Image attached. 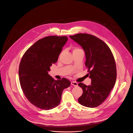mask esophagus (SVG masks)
<instances>
[{
    "label": "esophagus",
    "mask_w": 133,
    "mask_h": 133,
    "mask_svg": "<svg viewBox=\"0 0 133 133\" xmlns=\"http://www.w3.org/2000/svg\"><path fill=\"white\" fill-rule=\"evenodd\" d=\"M71 84L75 86V87H76L77 85V83L76 82H75V81H72L71 82Z\"/></svg>",
    "instance_id": "34e87169"
}]
</instances>
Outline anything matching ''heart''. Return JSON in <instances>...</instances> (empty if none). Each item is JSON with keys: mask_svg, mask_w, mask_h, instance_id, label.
<instances>
[{"mask_svg": "<svg viewBox=\"0 0 133 133\" xmlns=\"http://www.w3.org/2000/svg\"><path fill=\"white\" fill-rule=\"evenodd\" d=\"M80 50H81V49H80L79 48H75L73 49V52H77V51H80Z\"/></svg>", "mask_w": 133, "mask_h": 133, "instance_id": "b5f03b06", "label": "heart"}]
</instances>
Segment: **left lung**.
Instances as JSON below:
<instances>
[{
	"label": "left lung",
	"mask_w": 133,
	"mask_h": 133,
	"mask_svg": "<svg viewBox=\"0 0 133 133\" xmlns=\"http://www.w3.org/2000/svg\"><path fill=\"white\" fill-rule=\"evenodd\" d=\"M69 37L77 42L85 54L87 74L91 84L79 83L83 90L78 103L88 108H96L108 98L117 78L116 61L108 45L102 40L88 34H77Z\"/></svg>",
	"instance_id": "left-lung-1"
}]
</instances>
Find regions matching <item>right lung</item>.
I'll list each match as a JSON object with an SVG mask.
<instances>
[{
    "instance_id": "right-lung-1",
    "label": "right lung",
    "mask_w": 133,
    "mask_h": 133,
    "mask_svg": "<svg viewBox=\"0 0 133 133\" xmlns=\"http://www.w3.org/2000/svg\"><path fill=\"white\" fill-rule=\"evenodd\" d=\"M67 40V36L43 38L34 44L22 57L19 69L21 89L30 103L38 108L49 110L57 107L63 90L70 85L68 79L55 80L48 74Z\"/></svg>"
}]
</instances>
